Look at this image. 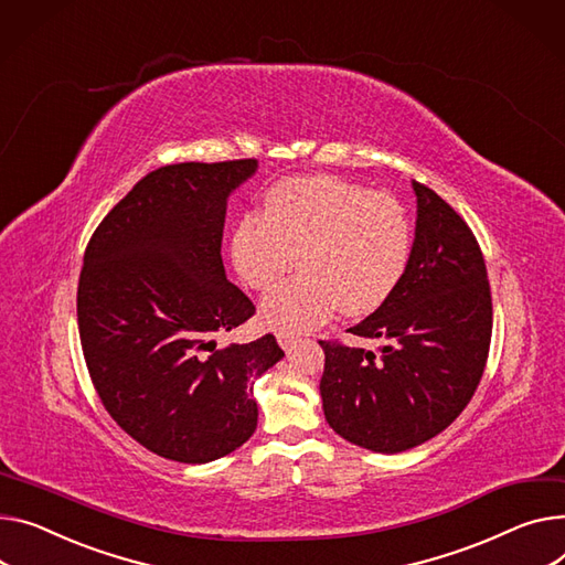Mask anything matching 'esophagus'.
I'll return each instance as SVG.
<instances>
[{
  "mask_svg": "<svg viewBox=\"0 0 565 565\" xmlns=\"http://www.w3.org/2000/svg\"><path fill=\"white\" fill-rule=\"evenodd\" d=\"M277 343H279L286 352H290V350L295 348V343H297V335H295V333H277Z\"/></svg>",
  "mask_w": 565,
  "mask_h": 565,
  "instance_id": "esophagus-1",
  "label": "esophagus"
}]
</instances>
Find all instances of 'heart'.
Returning <instances> with one entry per match:
<instances>
[{
  "mask_svg": "<svg viewBox=\"0 0 565 565\" xmlns=\"http://www.w3.org/2000/svg\"><path fill=\"white\" fill-rule=\"evenodd\" d=\"M305 273L263 299L260 316L281 333L307 331L338 307L363 316L397 288L411 256L402 204L335 177L286 179L245 215L232 236L238 277L254 290L275 288L292 266Z\"/></svg>",
  "mask_w": 565,
  "mask_h": 565,
  "instance_id": "heart-1",
  "label": "heart"
}]
</instances>
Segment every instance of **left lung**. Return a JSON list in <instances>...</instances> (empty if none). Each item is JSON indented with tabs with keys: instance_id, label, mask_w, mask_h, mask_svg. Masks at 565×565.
I'll return each mask as SVG.
<instances>
[{
	"instance_id": "left-lung-1",
	"label": "left lung",
	"mask_w": 565,
	"mask_h": 565,
	"mask_svg": "<svg viewBox=\"0 0 565 565\" xmlns=\"http://www.w3.org/2000/svg\"><path fill=\"white\" fill-rule=\"evenodd\" d=\"M418 202L408 266L386 302L348 331L374 354L320 341L329 427L370 452L397 455L452 425L491 348L493 305L481 249L461 215L411 181Z\"/></svg>"
}]
</instances>
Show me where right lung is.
I'll list each match as a JSON object with an SVG mask.
<instances>
[{
    "mask_svg": "<svg viewBox=\"0 0 565 565\" xmlns=\"http://www.w3.org/2000/svg\"><path fill=\"white\" fill-rule=\"evenodd\" d=\"M254 159L149 172L99 222L77 290L90 380L110 418L149 452L209 463L256 429L254 380L281 361L275 335L217 350L254 316L220 245L227 200Z\"/></svg>",
    "mask_w": 565,
    "mask_h": 565,
    "instance_id": "right-lung-1",
    "label": "right lung"
}]
</instances>
